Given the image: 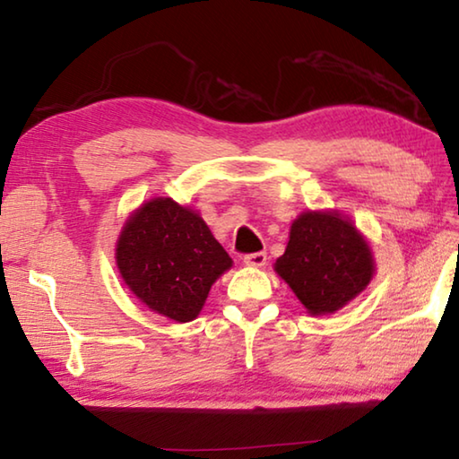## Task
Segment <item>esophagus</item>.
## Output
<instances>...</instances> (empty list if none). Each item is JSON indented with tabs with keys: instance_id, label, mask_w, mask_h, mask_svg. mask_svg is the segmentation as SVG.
<instances>
[{
	"instance_id": "1",
	"label": "esophagus",
	"mask_w": 459,
	"mask_h": 459,
	"mask_svg": "<svg viewBox=\"0 0 459 459\" xmlns=\"http://www.w3.org/2000/svg\"><path fill=\"white\" fill-rule=\"evenodd\" d=\"M245 264L247 266H255V268H260L266 264V253H253V255H245Z\"/></svg>"
}]
</instances>
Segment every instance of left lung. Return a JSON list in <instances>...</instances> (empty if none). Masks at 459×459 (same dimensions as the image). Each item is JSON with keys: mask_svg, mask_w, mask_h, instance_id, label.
<instances>
[{"mask_svg": "<svg viewBox=\"0 0 459 459\" xmlns=\"http://www.w3.org/2000/svg\"><path fill=\"white\" fill-rule=\"evenodd\" d=\"M274 271L314 316L356 299L374 274L370 247L352 221L336 211H308L292 222Z\"/></svg>", "mask_w": 459, "mask_h": 459, "instance_id": "8db88e82", "label": "left lung"}]
</instances>
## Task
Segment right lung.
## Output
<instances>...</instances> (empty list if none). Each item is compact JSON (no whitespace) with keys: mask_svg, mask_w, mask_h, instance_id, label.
<instances>
[{"mask_svg":"<svg viewBox=\"0 0 459 459\" xmlns=\"http://www.w3.org/2000/svg\"><path fill=\"white\" fill-rule=\"evenodd\" d=\"M115 258L129 290L175 322L199 316L211 286L232 266L199 212L160 196L125 222Z\"/></svg>","mask_w":459,"mask_h":459,"instance_id":"1","label":"right lung"}]
</instances>
